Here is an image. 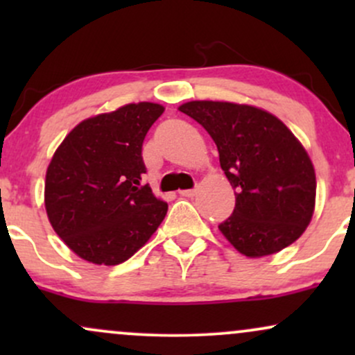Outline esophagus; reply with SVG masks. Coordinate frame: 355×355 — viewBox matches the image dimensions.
I'll return each instance as SVG.
<instances>
[{"label": "esophagus", "mask_w": 355, "mask_h": 355, "mask_svg": "<svg viewBox=\"0 0 355 355\" xmlns=\"http://www.w3.org/2000/svg\"><path fill=\"white\" fill-rule=\"evenodd\" d=\"M178 193L182 195V197H193L195 193H197V189H190V190H180Z\"/></svg>", "instance_id": "esophagus-1"}]
</instances>
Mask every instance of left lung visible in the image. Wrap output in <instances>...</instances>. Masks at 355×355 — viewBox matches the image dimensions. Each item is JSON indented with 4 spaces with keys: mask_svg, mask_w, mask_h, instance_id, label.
Wrapping results in <instances>:
<instances>
[{
    "mask_svg": "<svg viewBox=\"0 0 355 355\" xmlns=\"http://www.w3.org/2000/svg\"><path fill=\"white\" fill-rule=\"evenodd\" d=\"M193 118L217 145L220 166L237 190L220 232L240 254L263 257L294 243L311 223L315 172L294 133L272 113L229 101H189Z\"/></svg>",
    "mask_w": 355,
    "mask_h": 355,
    "instance_id": "obj_1",
    "label": "left lung"
}]
</instances>
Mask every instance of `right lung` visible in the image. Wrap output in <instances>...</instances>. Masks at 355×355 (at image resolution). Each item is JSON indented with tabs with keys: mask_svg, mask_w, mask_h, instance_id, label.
<instances>
[{
	"mask_svg": "<svg viewBox=\"0 0 355 355\" xmlns=\"http://www.w3.org/2000/svg\"><path fill=\"white\" fill-rule=\"evenodd\" d=\"M157 103H130L68 133L46 170L44 207L53 230L87 262L118 266L146 243L168 205L141 183V146L164 113Z\"/></svg>",
	"mask_w": 355,
	"mask_h": 355,
	"instance_id": "obj_1",
	"label": "right lung"
}]
</instances>
